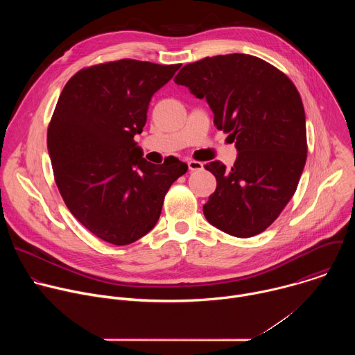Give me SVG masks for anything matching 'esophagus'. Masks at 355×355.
<instances>
[{"label": "esophagus", "mask_w": 355, "mask_h": 355, "mask_svg": "<svg viewBox=\"0 0 355 355\" xmlns=\"http://www.w3.org/2000/svg\"><path fill=\"white\" fill-rule=\"evenodd\" d=\"M187 164H188L189 171H199L204 168V164H202L200 162H195V160H189Z\"/></svg>", "instance_id": "1"}]
</instances>
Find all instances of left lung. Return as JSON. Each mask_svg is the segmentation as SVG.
<instances>
[{
	"label": "left lung",
	"instance_id": "1",
	"mask_svg": "<svg viewBox=\"0 0 355 355\" xmlns=\"http://www.w3.org/2000/svg\"><path fill=\"white\" fill-rule=\"evenodd\" d=\"M174 81L207 99L216 128L237 150L232 168L219 160L205 166L216 177L204 205L207 220L241 239L264 232L293 196L306 163L297 89L270 63L243 53L187 64Z\"/></svg>",
	"mask_w": 355,
	"mask_h": 355
}]
</instances>
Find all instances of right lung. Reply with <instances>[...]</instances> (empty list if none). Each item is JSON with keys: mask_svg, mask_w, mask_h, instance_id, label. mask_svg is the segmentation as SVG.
<instances>
[{"mask_svg": "<svg viewBox=\"0 0 355 355\" xmlns=\"http://www.w3.org/2000/svg\"><path fill=\"white\" fill-rule=\"evenodd\" d=\"M181 64L123 59L84 69L64 85L47 129L58 188L74 218L115 245L153 229L164 196L188 166L175 157L151 164L133 137L151 96Z\"/></svg>", "mask_w": 355, "mask_h": 355, "instance_id": "1", "label": "right lung"}]
</instances>
